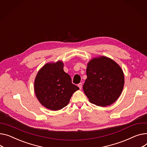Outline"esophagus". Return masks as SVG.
I'll use <instances>...</instances> for the list:
<instances>
[{"mask_svg": "<svg viewBox=\"0 0 147 147\" xmlns=\"http://www.w3.org/2000/svg\"><path fill=\"white\" fill-rule=\"evenodd\" d=\"M78 87H79V89L81 90L82 88V83H80L79 84H78Z\"/></svg>", "mask_w": 147, "mask_h": 147, "instance_id": "34e87169", "label": "esophagus"}]
</instances>
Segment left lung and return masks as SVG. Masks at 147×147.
I'll list each match as a JSON object with an SVG mask.
<instances>
[{"instance_id": "obj_1", "label": "left lung", "mask_w": 147, "mask_h": 147, "mask_svg": "<svg viewBox=\"0 0 147 147\" xmlns=\"http://www.w3.org/2000/svg\"><path fill=\"white\" fill-rule=\"evenodd\" d=\"M86 74L83 88L90 103L105 107L119 98L124 86V74L111 58L105 56L92 58L87 64Z\"/></svg>"}]
</instances>
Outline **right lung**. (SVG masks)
Returning <instances> with one entry per match:
<instances>
[{"instance_id": "1", "label": "right lung", "mask_w": 147, "mask_h": 147, "mask_svg": "<svg viewBox=\"0 0 147 147\" xmlns=\"http://www.w3.org/2000/svg\"><path fill=\"white\" fill-rule=\"evenodd\" d=\"M61 61L45 64L38 71L34 82L36 98L47 109L58 111L66 106L73 94L79 88L71 82L64 71Z\"/></svg>"}]
</instances>
